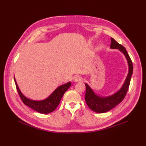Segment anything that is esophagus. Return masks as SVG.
<instances>
[{
	"label": "esophagus",
	"mask_w": 146,
	"mask_h": 146,
	"mask_svg": "<svg viewBox=\"0 0 146 146\" xmlns=\"http://www.w3.org/2000/svg\"><path fill=\"white\" fill-rule=\"evenodd\" d=\"M73 80L74 82H82L83 80V77L80 75H76L73 77Z\"/></svg>",
	"instance_id": "obj_1"
}]
</instances>
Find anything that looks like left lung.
<instances>
[{"mask_svg": "<svg viewBox=\"0 0 146 146\" xmlns=\"http://www.w3.org/2000/svg\"><path fill=\"white\" fill-rule=\"evenodd\" d=\"M110 48L112 49H119L124 54L127 58L129 64V73L127 76L124 84L114 95L108 97H100L99 96L95 95L94 92L90 86L85 83L86 86V94H85V101L88 107L93 111L97 113H105L112 109L117 105L120 104L124 99L127 92L128 91L130 82H131V76L133 73V65L132 62L126 49L122 45L118 43L115 40L111 38Z\"/></svg>", "mask_w": 146, "mask_h": 146, "instance_id": "obj_1", "label": "left lung"}]
</instances>
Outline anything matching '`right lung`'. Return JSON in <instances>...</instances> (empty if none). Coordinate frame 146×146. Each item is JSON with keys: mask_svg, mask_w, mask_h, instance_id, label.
I'll return each instance as SVG.
<instances>
[{"mask_svg": "<svg viewBox=\"0 0 146 146\" xmlns=\"http://www.w3.org/2000/svg\"><path fill=\"white\" fill-rule=\"evenodd\" d=\"M14 81L19 95L21 100L23 101V103L27 105V106L31 108L32 109L41 113H48L53 111L58 106V105L60 104L61 99L63 96L65 92L71 85V82H68L66 83V84L61 85L56 89L53 93L48 98L45 99V100L42 101H35L30 100V99L24 97L22 94L19 88L15 78Z\"/></svg>", "mask_w": 146, "mask_h": 146, "instance_id": "add662e5", "label": "right lung"}]
</instances>
